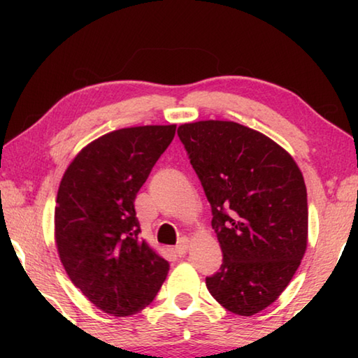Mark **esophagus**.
<instances>
[{
	"label": "esophagus",
	"mask_w": 358,
	"mask_h": 358,
	"mask_svg": "<svg viewBox=\"0 0 358 358\" xmlns=\"http://www.w3.org/2000/svg\"><path fill=\"white\" fill-rule=\"evenodd\" d=\"M187 248H189V240H187L186 237H183L180 240V243L175 246V252H177V256H185L186 254V251H187Z\"/></svg>",
	"instance_id": "34e87169"
}]
</instances>
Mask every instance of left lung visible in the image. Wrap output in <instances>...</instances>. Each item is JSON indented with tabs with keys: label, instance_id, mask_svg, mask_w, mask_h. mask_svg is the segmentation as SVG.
I'll return each instance as SVG.
<instances>
[{
	"label": "left lung",
	"instance_id": "1",
	"mask_svg": "<svg viewBox=\"0 0 358 358\" xmlns=\"http://www.w3.org/2000/svg\"><path fill=\"white\" fill-rule=\"evenodd\" d=\"M178 137L222 250L207 289L227 311L252 316L282 294L306 251L303 175L280 145L234 121L181 124Z\"/></svg>",
	"mask_w": 358,
	"mask_h": 358
}]
</instances>
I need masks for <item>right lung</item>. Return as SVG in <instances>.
Masks as SVG:
<instances>
[{
    "label": "right lung",
    "instance_id": "obj_1",
    "mask_svg": "<svg viewBox=\"0 0 358 358\" xmlns=\"http://www.w3.org/2000/svg\"><path fill=\"white\" fill-rule=\"evenodd\" d=\"M175 129L137 126L102 136L76 156L59 183V259L82 294L113 316L143 310L167 276V260L138 237L134 201Z\"/></svg>",
    "mask_w": 358,
    "mask_h": 358
}]
</instances>
